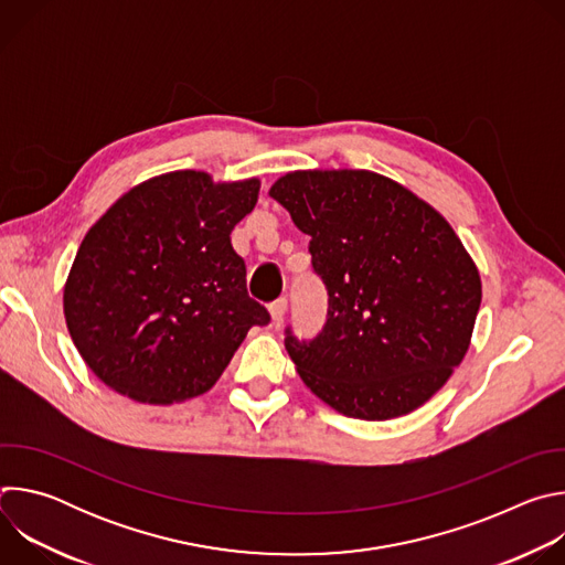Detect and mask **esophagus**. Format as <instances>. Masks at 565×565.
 Returning <instances> with one entry per match:
<instances>
[{
	"mask_svg": "<svg viewBox=\"0 0 565 565\" xmlns=\"http://www.w3.org/2000/svg\"><path fill=\"white\" fill-rule=\"evenodd\" d=\"M286 308H288V301H286V297H281V299H277V301H273V303L268 306V310H270V317H273L275 324H279V321L284 319V315H286Z\"/></svg>",
	"mask_w": 565,
	"mask_h": 565,
	"instance_id": "esophagus-1",
	"label": "esophagus"
}]
</instances>
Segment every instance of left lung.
<instances>
[{"mask_svg":"<svg viewBox=\"0 0 565 565\" xmlns=\"http://www.w3.org/2000/svg\"><path fill=\"white\" fill-rule=\"evenodd\" d=\"M310 236L329 292L321 333L286 351L303 384L360 420L412 414L462 362L480 275L429 203L369 170H299L268 192Z\"/></svg>","mask_w":565,"mask_h":565,"instance_id":"8db88e82","label":"left lung"}]
</instances>
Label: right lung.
<instances>
[{"label": "right lung", "instance_id": "add662e5", "mask_svg": "<svg viewBox=\"0 0 565 565\" xmlns=\"http://www.w3.org/2000/svg\"><path fill=\"white\" fill-rule=\"evenodd\" d=\"M259 179L179 170L138 183L87 232L64 284L68 335L107 386L172 405L214 386L268 310L230 241Z\"/></svg>", "mask_w": 565, "mask_h": 565}]
</instances>
